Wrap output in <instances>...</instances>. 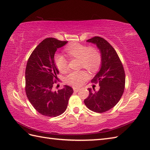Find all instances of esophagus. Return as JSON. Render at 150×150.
<instances>
[{
	"label": "esophagus",
	"instance_id": "obj_1",
	"mask_svg": "<svg viewBox=\"0 0 150 150\" xmlns=\"http://www.w3.org/2000/svg\"><path fill=\"white\" fill-rule=\"evenodd\" d=\"M73 90H74V92H78L79 91V90H80V88H77V87H74V88H73Z\"/></svg>",
	"mask_w": 150,
	"mask_h": 150
}]
</instances>
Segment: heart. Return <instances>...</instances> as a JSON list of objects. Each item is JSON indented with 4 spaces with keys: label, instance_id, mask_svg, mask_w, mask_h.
<instances>
[{
    "label": "heart",
    "instance_id": "heart-1",
    "mask_svg": "<svg viewBox=\"0 0 150 150\" xmlns=\"http://www.w3.org/2000/svg\"><path fill=\"white\" fill-rule=\"evenodd\" d=\"M66 52L71 58L79 59V67L91 71H94L100 66L102 55L97 48L74 43L68 45L65 49ZM55 64L59 71L65 72L68 69V60L64 56L56 54L54 56ZM88 74L84 71H71L66 76L65 81L73 86H81L86 79Z\"/></svg>",
    "mask_w": 150,
    "mask_h": 150
}]
</instances>
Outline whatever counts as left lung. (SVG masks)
Returning a JSON list of instances; mask_svg holds the SVG:
<instances>
[{
    "instance_id": "8db88e82",
    "label": "left lung",
    "mask_w": 150,
    "mask_h": 150,
    "mask_svg": "<svg viewBox=\"0 0 150 150\" xmlns=\"http://www.w3.org/2000/svg\"><path fill=\"white\" fill-rule=\"evenodd\" d=\"M87 42L98 46L102 61L100 71L91 81L99 84V91L88 88L89 95L84 103L91 110L103 113L112 108L120 100L125 87V72L117 52L105 39L94 36Z\"/></svg>"
}]
</instances>
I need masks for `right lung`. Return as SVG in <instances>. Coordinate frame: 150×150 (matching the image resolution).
Wrapping results in <instances>:
<instances>
[{"label": "right lung", "instance_id": "1", "mask_svg": "<svg viewBox=\"0 0 150 150\" xmlns=\"http://www.w3.org/2000/svg\"><path fill=\"white\" fill-rule=\"evenodd\" d=\"M67 43L54 38H45L32 52L26 65V95L36 110L47 117L62 114L73 93L72 88L67 85L57 92L52 90L59 74L54 62L55 52Z\"/></svg>", "mask_w": 150, "mask_h": 150}]
</instances>
